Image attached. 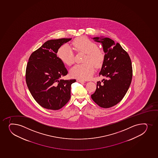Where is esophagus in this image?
Wrapping results in <instances>:
<instances>
[{
  "label": "esophagus",
  "mask_w": 158,
  "mask_h": 158,
  "mask_svg": "<svg viewBox=\"0 0 158 158\" xmlns=\"http://www.w3.org/2000/svg\"><path fill=\"white\" fill-rule=\"evenodd\" d=\"M77 81L79 82H80V83H85V81L84 80H81V79H77Z\"/></svg>",
  "instance_id": "esophagus-1"
}]
</instances>
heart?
<instances>
[{
  "label": "heart",
  "mask_w": 158,
  "mask_h": 158,
  "mask_svg": "<svg viewBox=\"0 0 158 158\" xmlns=\"http://www.w3.org/2000/svg\"><path fill=\"white\" fill-rule=\"evenodd\" d=\"M73 49L77 52L85 53L82 64H76L71 68L70 73L71 76L87 80L94 72L93 64L95 67L100 66L104 58L103 51L98 48L97 44L86 37H78L72 43ZM57 55L60 60L64 64L71 66L74 61V55L71 48L68 45L60 46Z\"/></svg>",
  "instance_id": "b5f03b06"
}]
</instances>
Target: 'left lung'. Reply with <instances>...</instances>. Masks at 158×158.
<instances>
[{"label":"left lung","mask_w":158,"mask_h":158,"mask_svg":"<svg viewBox=\"0 0 158 158\" xmlns=\"http://www.w3.org/2000/svg\"><path fill=\"white\" fill-rule=\"evenodd\" d=\"M93 39L102 44L105 55L99 75L105 79L97 82L91 98L98 106L106 109L118 103L127 93L132 80V64L129 55L118 43L115 44L108 37Z\"/></svg>","instance_id":"left-lung-1"}]
</instances>
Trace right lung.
<instances>
[{"label": "right lung", "instance_id": "obj_1", "mask_svg": "<svg viewBox=\"0 0 158 158\" xmlns=\"http://www.w3.org/2000/svg\"><path fill=\"white\" fill-rule=\"evenodd\" d=\"M71 40H48L29 57L26 83L34 100L45 109L60 110L70 98L71 85L76 80L60 79L67 75L68 71L57 53L62 45Z\"/></svg>", "mask_w": 158, "mask_h": 158}]
</instances>
